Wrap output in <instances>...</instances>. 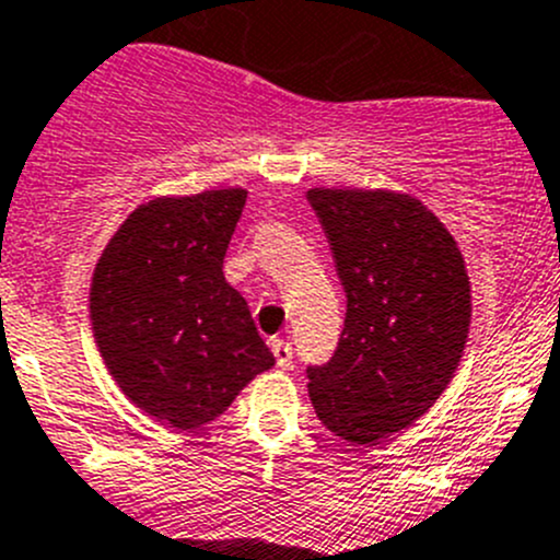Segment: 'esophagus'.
I'll use <instances>...</instances> for the list:
<instances>
[{
  "mask_svg": "<svg viewBox=\"0 0 560 560\" xmlns=\"http://www.w3.org/2000/svg\"><path fill=\"white\" fill-rule=\"evenodd\" d=\"M270 350H273L279 369H290L292 366V347H290V341L270 339Z\"/></svg>",
  "mask_w": 560,
  "mask_h": 560,
  "instance_id": "1",
  "label": "esophagus"
}]
</instances>
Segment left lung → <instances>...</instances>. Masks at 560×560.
<instances>
[{
	"mask_svg": "<svg viewBox=\"0 0 560 560\" xmlns=\"http://www.w3.org/2000/svg\"><path fill=\"white\" fill-rule=\"evenodd\" d=\"M347 295L345 330L308 366L319 421L355 446L407 430L452 383L470 330V279L452 232L421 199L308 188Z\"/></svg>",
	"mask_w": 560,
	"mask_h": 560,
	"instance_id": "8db88e82",
	"label": "left lung"
}]
</instances>
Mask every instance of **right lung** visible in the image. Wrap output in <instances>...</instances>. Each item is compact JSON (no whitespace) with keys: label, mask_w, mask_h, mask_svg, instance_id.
I'll list each match as a JSON object with an SVG mask.
<instances>
[{"label":"right lung","mask_w":560,"mask_h":560,"mask_svg":"<svg viewBox=\"0 0 560 560\" xmlns=\"http://www.w3.org/2000/svg\"><path fill=\"white\" fill-rule=\"evenodd\" d=\"M246 188L139 205L103 248L90 319L108 374L139 410L177 430L219 418L276 363L248 303L224 279Z\"/></svg>","instance_id":"obj_1"}]
</instances>
